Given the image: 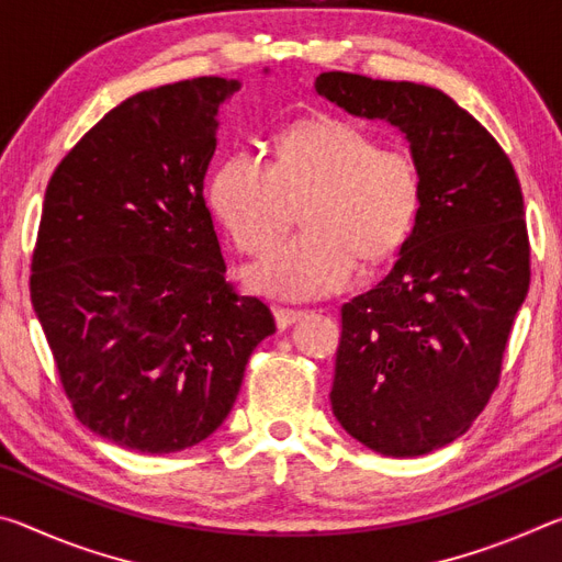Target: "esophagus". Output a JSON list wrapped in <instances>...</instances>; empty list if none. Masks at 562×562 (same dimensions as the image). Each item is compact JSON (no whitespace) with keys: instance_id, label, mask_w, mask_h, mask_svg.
<instances>
[{"instance_id":"1","label":"esophagus","mask_w":562,"mask_h":562,"mask_svg":"<svg viewBox=\"0 0 562 562\" xmlns=\"http://www.w3.org/2000/svg\"><path fill=\"white\" fill-rule=\"evenodd\" d=\"M304 317V312L300 310H290V307H274V322H278L280 329H288L294 322H300Z\"/></svg>"}]
</instances>
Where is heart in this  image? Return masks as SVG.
<instances>
[{
  "mask_svg": "<svg viewBox=\"0 0 562 562\" xmlns=\"http://www.w3.org/2000/svg\"><path fill=\"white\" fill-rule=\"evenodd\" d=\"M217 221L247 255H260L292 223L302 203L304 233L245 270L255 292L280 300H317L345 290L357 258L384 262L402 250L424 203L416 158L384 148L339 119H310L284 128L272 164L233 150L207 188Z\"/></svg>",
  "mask_w": 562,
  "mask_h": 562,
  "instance_id": "1",
  "label": "heart"
}]
</instances>
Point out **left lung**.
Instances as JSON below:
<instances>
[{"mask_svg":"<svg viewBox=\"0 0 562 562\" xmlns=\"http://www.w3.org/2000/svg\"><path fill=\"white\" fill-rule=\"evenodd\" d=\"M319 97L404 133L424 203L392 272L341 307L329 402L351 439L412 459L459 439L498 386L530 282L516 170L443 91L327 71Z\"/></svg>","mask_w":562,"mask_h":562,"instance_id":"1","label":"left lung"}]
</instances>
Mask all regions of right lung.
<instances>
[{
    "instance_id": "add662e5",
    "label": "right lung",
    "mask_w": 562,
    "mask_h": 562,
    "mask_svg": "<svg viewBox=\"0 0 562 562\" xmlns=\"http://www.w3.org/2000/svg\"><path fill=\"white\" fill-rule=\"evenodd\" d=\"M221 76L168 83L111 109L46 186L32 304L74 414L140 453L205 441L274 331L258 297L225 282L203 178Z\"/></svg>"
}]
</instances>
